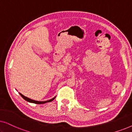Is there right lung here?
<instances>
[{"instance_id": "right-lung-1", "label": "right lung", "mask_w": 132, "mask_h": 132, "mask_svg": "<svg viewBox=\"0 0 132 132\" xmlns=\"http://www.w3.org/2000/svg\"><path fill=\"white\" fill-rule=\"evenodd\" d=\"M19 94H20V95L23 98H24L25 100L27 101V102H30V103H35V104H43V103H46L52 102V101H53V100H54V99L55 98V97H54V98H53L52 99H50V100H47V101H45V102H38V101H35V100H32V99L29 98H28V97L24 96V95H23V94H21V93H19Z\"/></svg>"}]
</instances>
